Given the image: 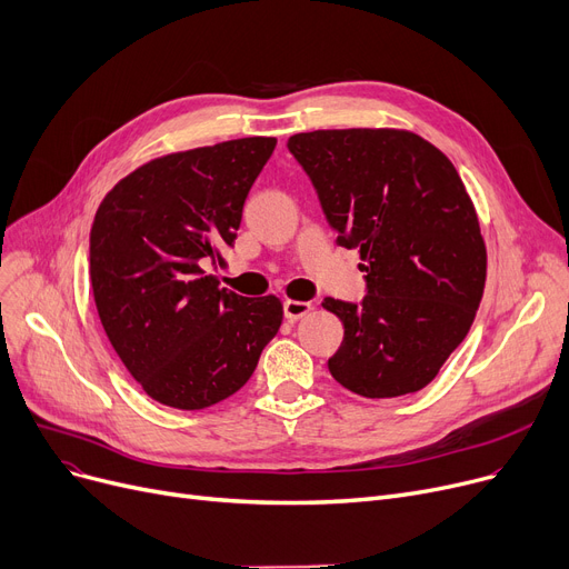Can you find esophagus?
<instances>
[{
	"mask_svg": "<svg viewBox=\"0 0 569 569\" xmlns=\"http://www.w3.org/2000/svg\"><path fill=\"white\" fill-rule=\"evenodd\" d=\"M310 310H312V306L306 303V301H291V299L284 301V317H287L289 321H296V319L306 317Z\"/></svg>",
	"mask_w": 569,
	"mask_h": 569,
	"instance_id": "obj_1",
	"label": "esophagus"
}]
</instances>
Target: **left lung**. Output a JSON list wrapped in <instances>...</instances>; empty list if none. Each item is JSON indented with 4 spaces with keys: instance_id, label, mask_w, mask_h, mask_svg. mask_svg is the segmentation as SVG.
Masks as SVG:
<instances>
[{
    "instance_id": "left-lung-1",
    "label": "left lung",
    "mask_w": 569,
    "mask_h": 569,
    "mask_svg": "<svg viewBox=\"0 0 569 569\" xmlns=\"http://www.w3.org/2000/svg\"><path fill=\"white\" fill-rule=\"evenodd\" d=\"M338 246L361 252V303L323 299L345 338L329 370L363 398L415 393L468 336L486 282V246L445 152L405 129L293 133Z\"/></svg>"
}]
</instances>
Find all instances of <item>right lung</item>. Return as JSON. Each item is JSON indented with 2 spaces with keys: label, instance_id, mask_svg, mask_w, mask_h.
<instances>
[{
  "label": "right lung",
  "instance_id": "add662e5",
  "mask_svg": "<svg viewBox=\"0 0 569 569\" xmlns=\"http://www.w3.org/2000/svg\"><path fill=\"white\" fill-rule=\"evenodd\" d=\"M252 137L148 161L108 192L90 231V280L101 327L143 391L203 410L246 385L282 323L278 296L220 289L242 203L276 150Z\"/></svg>",
  "mask_w": 569,
  "mask_h": 569
}]
</instances>
